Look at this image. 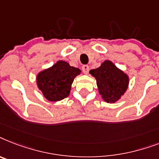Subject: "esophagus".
Segmentation results:
<instances>
[{
    "mask_svg": "<svg viewBox=\"0 0 159 159\" xmlns=\"http://www.w3.org/2000/svg\"><path fill=\"white\" fill-rule=\"evenodd\" d=\"M82 70H83L84 73L87 75V74L89 73V66H87V65H84V66H82Z\"/></svg>",
    "mask_w": 159,
    "mask_h": 159,
    "instance_id": "34e87169",
    "label": "esophagus"
}]
</instances>
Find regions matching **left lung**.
<instances>
[{"instance_id": "8db88e82", "label": "left lung", "mask_w": 159, "mask_h": 159, "mask_svg": "<svg viewBox=\"0 0 159 159\" xmlns=\"http://www.w3.org/2000/svg\"><path fill=\"white\" fill-rule=\"evenodd\" d=\"M89 74L96 80L101 98L108 103H114L120 99L130 83L127 74L109 60L104 61L99 67L91 70Z\"/></svg>"}]
</instances>
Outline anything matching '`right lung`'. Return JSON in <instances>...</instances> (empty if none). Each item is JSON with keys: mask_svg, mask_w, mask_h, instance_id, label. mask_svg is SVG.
Wrapping results in <instances>:
<instances>
[{"mask_svg": "<svg viewBox=\"0 0 159 159\" xmlns=\"http://www.w3.org/2000/svg\"><path fill=\"white\" fill-rule=\"evenodd\" d=\"M80 73V70L70 66L68 62L58 61L49 68L39 72L37 86L47 100L61 101L69 96L74 80Z\"/></svg>", "mask_w": 159, "mask_h": 159, "instance_id": "add662e5", "label": "right lung"}]
</instances>
